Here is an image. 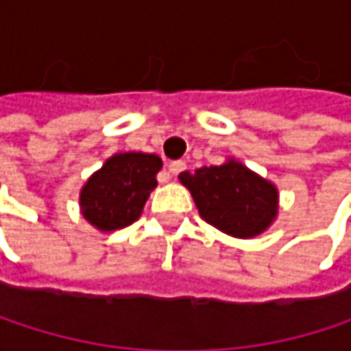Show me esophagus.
Returning a JSON list of instances; mask_svg holds the SVG:
<instances>
[{"label":"esophagus","instance_id":"esophagus-1","mask_svg":"<svg viewBox=\"0 0 351 351\" xmlns=\"http://www.w3.org/2000/svg\"><path fill=\"white\" fill-rule=\"evenodd\" d=\"M184 169H186V165H184L182 160H175V162H171V165H169V171H171V175H175V176L180 175Z\"/></svg>","mask_w":351,"mask_h":351}]
</instances>
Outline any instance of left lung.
Here are the masks:
<instances>
[{
    "mask_svg": "<svg viewBox=\"0 0 351 351\" xmlns=\"http://www.w3.org/2000/svg\"><path fill=\"white\" fill-rule=\"evenodd\" d=\"M178 178L191 191L199 215L234 238L260 236L278 213L276 186L234 158Z\"/></svg>",
    "mask_w": 351,
    "mask_h": 351,
    "instance_id": "left-lung-1",
    "label": "left lung"
}]
</instances>
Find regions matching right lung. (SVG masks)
I'll list each match as a JSON object with an SVG mask.
<instances>
[{"instance_id": "right-lung-1", "label": "right lung", "mask_w": 351, "mask_h": 351, "mask_svg": "<svg viewBox=\"0 0 351 351\" xmlns=\"http://www.w3.org/2000/svg\"><path fill=\"white\" fill-rule=\"evenodd\" d=\"M160 169L162 160L156 154H113L81 189L79 203L83 217L101 232L121 230L134 223L150 191L156 186V173Z\"/></svg>"}]
</instances>
